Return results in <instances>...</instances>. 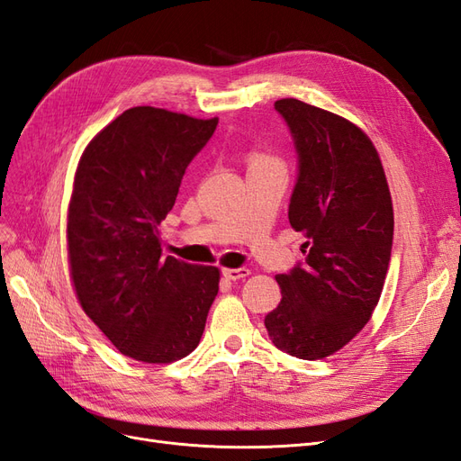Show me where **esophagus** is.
<instances>
[{
	"mask_svg": "<svg viewBox=\"0 0 461 461\" xmlns=\"http://www.w3.org/2000/svg\"><path fill=\"white\" fill-rule=\"evenodd\" d=\"M248 275H249V269H246V267H239V269L225 267L222 269V276L229 278V281H240V278H246Z\"/></svg>",
	"mask_w": 461,
	"mask_h": 461,
	"instance_id": "1",
	"label": "esophagus"
}]
</instances>
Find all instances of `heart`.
Returning <instances> with one entry per match:
<instances>
[{
    "label": "heart",
    "mask_w": 461,
    "mask_h": 461,
    "mask_svg": "<svg viewBox=\"0 0 461 461\" xmlns=\"http://www.w3.org/2000/svg\"><path fill=\"white\" fill-rule=\"evenodd\" d=\"M265 159H273L269 153H265V151H261V149H254L252 153H249V163H254V161H265Z\"/></svg>",
    "instance_id": "obj_1"
}]
</instances>
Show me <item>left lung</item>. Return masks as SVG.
Returning a JSON list of instances; mask_svg holds the SVG:
<instances>
[{
    "label": "left lung",
    "instance_id": "1",
    "mask_svg": "<svg viewBox=\"0 0 461 461\" xmlns=\"http://www.w3.org/2000/svg\"><path fill=\"white\" fill-rule=\"evenodd\" d=\"M300 158L288 221L305 263L276 275L281 302L265 317L273 344L300 359L339 352L379 303L394 232L393 198L371 138L294 97L276 100Z\"/></svg>",
    "mask_w": 461,
    "mask_h": 461
}]
</instances>
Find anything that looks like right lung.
<instances>
[{
    "label": "right lung",
    "mask_w": 461,
    "mask_h": 461,
    "mask_svg": "<svg viewBox=\"0 0 461 461\" xmlns=\"http://www.w3.org/2000/svg\"><path fill=\"white\" fill-rule=\"evenodd\" d=\"M219 119L127 109L85 148L67 209V258L80 308L117 350L171 364L200 344L221 271L161 258L159 225Z\"/></svg>",
    "instance_id": "obj_1"
}]
</instances>
